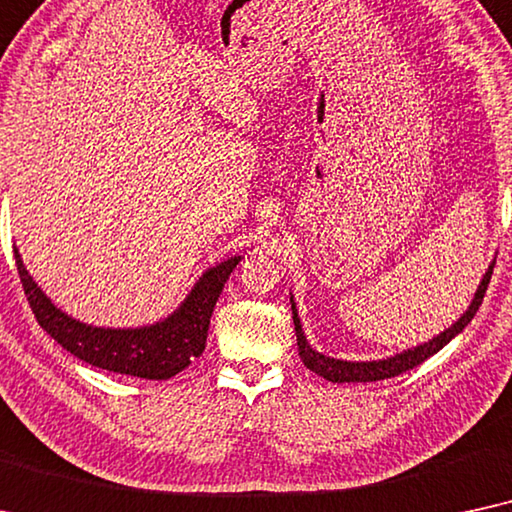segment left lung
Returning a JSON list of instances; mask_svg holds the SVG:
<instances>
[{"instance_id":"8db88e82","label":"left lung","mask_w":512,"mask_h":512,"mask_svg":"<svg viewBox=\"0 0 512 512\" xmlns=\"http://www.w3.org/2000/svg\"><path fill=\"white\" fill-rule=\"evenodd\" d=\"M494 264L496 262L489 264L487 274L482 276V283L478 285V292H475V297H473V302H470L468 311L463 313V316L456 320L452 327H447L445 332H440V335L433 337L431 342L414 346V349H407V351L398 353V356H393V358L370 360V363H351V360H337V358L323 356V353H318L316 349H311V344L306 342V337L302 332V323H299V318H297L295 302L290 299V302H292V320H295L299 358H302V363L309 367L311 372H316L318 377H323L327 381H335V384H344V381H381V379L398 377V374H403L407 370H412V367L424 363L426 358L435 356V353H438L442 346H447L449 342H452V339L459 335L463 327H466L470 320H473V316L480 309L482 299H485L487 285H489V281H492Z\"/></svg>"}]
</instances>
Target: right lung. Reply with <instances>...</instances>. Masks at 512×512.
I'll list each match as a JSON object with an SVG mask.
<instances>
[{
    "instance_id": "1",
    "label": "right lung",
    "mask_w": 512,
    "mask_h": 512,
    "mask_svg": "<svg viewBox=\"0 0 512 512\" xmlns=\"http://www.w3.org/2000/svg\"><path fill=\"white\" fill-rule=\"evenodd\" d=\"M16 267L25 297L37 323L44 327L56 342L84 363L102 370L131 374L140 379H170L194 363L206 349L210 316L231 271L241 257L217 264L199 278L180 309L166 320L131 330H112V327H93L79 323L51 304L42 288L27 274L18 250Z\"/></svg>"
}]
</instances>
